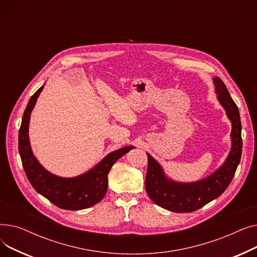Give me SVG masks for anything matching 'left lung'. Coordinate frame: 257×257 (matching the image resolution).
Wrapping results in <instances>:
<instances>
[{
	"instance_id": "left-lung-1",
	"label": "left lung",
	"mask_w": 257,
	"mask_h": 257,
	"mask_svg": "<svg viewBox=\"0 0 257 257\" xmlns=\"http://www.w3.org/2000/svg\"><path fill=\"white\" fill-rule=\"evenodd\" d=\"M213 82L218 99L232 123V147L224 165L203 180L194 183H178L167 179L157 161L150 154H147L148 170L145 180L147 194L155 204L170 211L192 212L221 196L233 179L239 164L242 141L238 108L223 81L215 77Z\"/></svg>"
}]
</instances>
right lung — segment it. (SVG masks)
I'll list each match as a JSON object with an SVG mask.
<instances>
[{
  "label": "right lung",
  "instance_id": "1",
  "mask_svg": "<svg viewBox=\"0 0 257 257\" xmlns=\"http://www.w3.org/2000/svg\"><path fill=\"white\" fill-rule=\"evenodd\" d=\"M44 86L38 88L30 98L19 131V152L25 173L34 190L59 208L80 210L93 206L99 203L106 194L108 185L107 175L113 164L134 147L120 148L119 150L111 152L92 170L81 176L61 178L52 175L40 166L34 157L28 136L30 114Z\"/></svg>",
  "mask_w": 257,
  "mask_h": 257
}]
</instances>
